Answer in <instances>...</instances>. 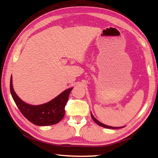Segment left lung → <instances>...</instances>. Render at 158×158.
I'll list each match as a JSON object with an SVG mask.
<instances>
[{"label": "left lung", "mask_w": 158, "mask_h": 158, "mask_svg": "<svg viewBox=\"0 0 158 158\" xmlns=\"http://www.w3.org/2000/svg\"><path fill=\"white\" fill-rule=\"evenodd\" d=\"M90 115H91V117H92V118H93V121H94L96 123H97L98 125H100V126H101V127H105V128H109V129H119V128H123V127H125V126H123V127H112V126H109V125H106L105 124L102 123L101 122H100V121H98V120L96 119L93 116V115L92 113H90Z\"/></svg>", "instance_id": "left-lung-1"}]
</instances>
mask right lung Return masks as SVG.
<instances>
[{
    "label": "right lung",
    "mask_w": 158,
    "mask_h": 158,
    "mask_svg": "<svg viewBox=\"0 0 158 158\" xmlns=\"http://www.w3.org/2000/svg\"><path fill=\"white\" fill-rule=\"evenodd\" d=\"M10 93L15 102L23 116L34 125L47 126L59 123L65 116V106L73 88H69L47 103L32 105L26 103L15 93L12 85V77L10 78Z\"/></svg>",
    "instance_id": "right-lung-1"
}]
</instances>
